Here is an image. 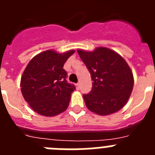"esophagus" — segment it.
<instances>
[{
  "label": "esophagus",
  "instance_id": "34e87169",
  "mask_svg": "<svg viewBox=\"0 0 155 155\" xmlns=\"http://www.w3.org/2000/svg\"><path fill=\"white\" fill-rule=\"evenodd\" d=\"M75 86H76V88H77V89L78 90V89H79V87H80V84H79L78 83V84H75Z\"/></svg>",
  "mask_w": 155,
  "mask_h": 155
}]
</instances>
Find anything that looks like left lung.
I'll return each mask as SVG.
<instances>
[{"label":"left lung","instance_id":"left-lung-1","mask_svg":"<svg viewBox=\"0 0 155 155\" xmlns=\"http://www.w3.org/2000/svg\"><path fill=\"white\" fill-rule=\"evenodd\" d=\"M89 71L92 88L83 94L90 111L100 116L116 113L124 107L134 87V76L127 63L120 54L105 47L94 51L78 50Z\"/></svg>","mask_w":155,"mask_h":155}]
</instances>
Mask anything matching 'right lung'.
I'll return each mask as SVG.
<instances>
[{
  "instance_id": "obj_1",
  "label": "right lung",
  "mask_w": 155,
  "mask_h": 155,
  "mask_svg": "<svg viewBox=\"0 0 155 155\" xmlns=\"http://www.w3.org/2000/svg\"><path fill=\"white\" fill-rule=\"evenodd\" d=\"M74 53V50L64 53L46 50L35 56L25 68L21 78V91L37 113L54 116L68 109L75 86L67 81V71L63 68Z\"/></svg>"
}]
</instances>
